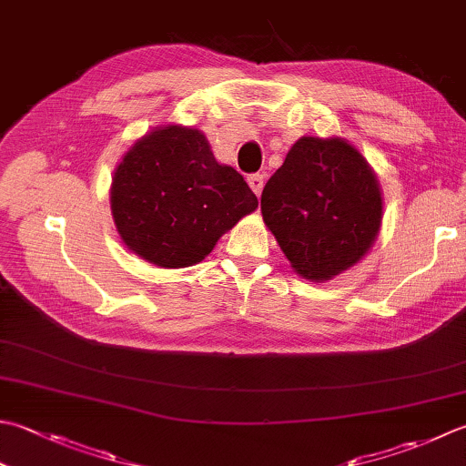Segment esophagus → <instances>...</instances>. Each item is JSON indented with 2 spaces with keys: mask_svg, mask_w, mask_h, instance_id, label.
<instances>
[{
  "mask_svg": "<svg viewBox=\"0 0 466 466\" xmlns=\"http://www.w3.org/2000/svg\"><path fill=\"white\" fill-rule=\"evenodd\" d=\"M248 186H250V189L254 191V194H257V198L260 196V191H262V186H264V176H260V173H252V176H248Z\"/></svg>",
  "mask_w": 466,
  "mask_h": 466,
  "instance_id": "34e87169",
  "label": "esophagus"
}]
</instances>
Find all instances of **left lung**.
I'll list each match as a JSON object with an SVG mask.
<instances>
[{
  "mask_svg": "<svg viewBox=\"0 0 466 466\" xmlns=\"http://www.w3.org/2000/svg\"><path fill=\"white\" fill-rule=\"evenodd\" d=\"M262 220L303 279L329 280L366 257L381 226V191L341 137H300L260 198Z\"/></svg>",
  "mask_w": 466,
  "mask_h": 466,
  "instance_id": "left-lung-1",
  "label": "left lung"
}]
</instances>
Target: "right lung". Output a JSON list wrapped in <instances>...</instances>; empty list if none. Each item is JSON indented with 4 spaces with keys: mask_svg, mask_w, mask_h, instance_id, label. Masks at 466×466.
Segmentation results:
<instances>
[{
    "mask_svg": "<svg viewBox=\"0 0 466 466\" xmlns=\"http://www.w3.org/2000/svg\"><path fill=\"white\" fill-rule=\"evenodd\" d=\"M257 206L240 173L216 161L206 135L181 125L141 137L123 155L111 187L121 240L161 268L202 262Z\"/></svg>",
    "mask_w": 466,
    "mask_h": 466,
    "instance_id": "right-lung-1",
    "label": "right lung"
}]
</instances>
